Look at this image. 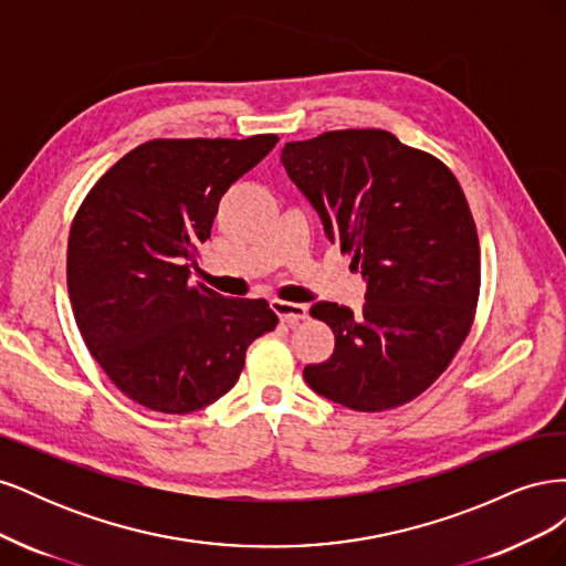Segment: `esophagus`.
Listing matches in <instances>:
<instances>
[{
	"mask_svg": "<svg viewBox=\"0 0 566 566\" xmlns=\"http://www.w3.org/2000/svg\"><path fill=\"white\" fill-rule=\"evenodd\" d=\"M271 310L276 312V316L287 323V325H297L300 321H304L310 316V310H306V304H297V302H285V300H273L271 302Z\"/></svg>",
	"mask_w": 566,
	"mask_h": 566,
	"instance_id": "1",
	"label": "esophagus"
}]
</instances>
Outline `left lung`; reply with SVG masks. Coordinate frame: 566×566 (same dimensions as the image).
<instances>
[{
    "mask_svg": "<svg viewBox=\"0 0 566 566\" xmlns=\"http://www.w3.org/2000/svg\"><path fill=\"white\" fill-rule=\"evenodd\" d=\"M331 243L361 269V314L318 302L312 316L335 333L328 361L304 380L361 413L413 401L447 370L470 335L482 254L465 193L432 153L385 129L323 132L281 156Z\"/></svg>",
    "mask_w": 566,
    "mask_h": 566,
    "instance_id": "1",
    "label": "left lung"
}]
</instances>
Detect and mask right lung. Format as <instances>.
<instances>
[{
    "label": "right lung",
    "instance_id": "1",
    "mask_svg": "<svg viewBox=\"0 0 566 566\" xmlns=\"http://www.w3.org/2000/svg\"><path fill=\"white\" fill-rule=\"evenodd\" d=\"M276 142H146L75 212L65 262L75 323L111 382L144 408L210 406L241 378L252 342L279 325L266 300L221 297L188 281L221 196Z\"/></svg>",
    "mask_w": 566,
    "mask_h": 566
}]
</instances>
